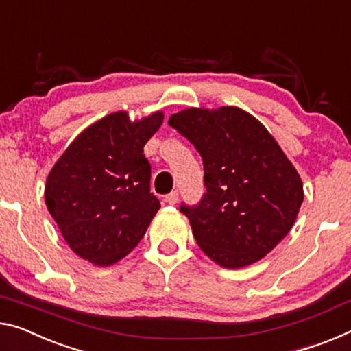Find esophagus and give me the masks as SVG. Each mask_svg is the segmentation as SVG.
Segmentation results:
<instances>
[{"label": "esophagus", "mask_w": 351, "mask_h": 351, "mask_svg": "<svg viewBox=\"0 0 351 351\" xmlns=\"http://www.w3.org/2000/svg\"><path fill=\"white\" fill-rule=\"evenodd\" d=\"M177 199H179V193L172 191V193H169V194H166L165 201L168 202V204H171V206H174V204L177 202Z\"/></svg>", "instance_id": "esophagus-1"}]
</instances>
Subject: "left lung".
<instances>
[{
    "mask_svg": "<svg viewBox=\"0 0 351 351\" xmlns=\"http://www.w3.org/2000/svg\"><path fill=\"white\" fill-rule=\"evenodd\" d=\"M168 123L202 157L206 193L197 206H180L199 247L224 268L261 261L289 234L303 204L293 165L267 128L237 106L188 108Z\"/></svg>",
    "mask_w": 351,
    "mask_h": 351,
    "instance_id": "left-lung-1",
    "label": "left lung"
}]
</instances>
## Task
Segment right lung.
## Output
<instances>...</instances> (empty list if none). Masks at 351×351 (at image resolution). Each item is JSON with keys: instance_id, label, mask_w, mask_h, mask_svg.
Instances as JSON below:
<instances>
[{"instance_id": "1", "label": "right lung", "mask_w": 351, "mask_h": 351, "mask_svg": "<svg viewBox=\"0 0 351 351\" xmlns=\"http://www.w3.org/2000/svg\"><path fill=\"white\" fill-rule=\"evenodd\" d=\"M163 117L132 122L125 111L111 112L80 133L47 177L48 212L70 250L94 265L125 257L158 212L144 145Z\"/></svg>"}]
</instances>
